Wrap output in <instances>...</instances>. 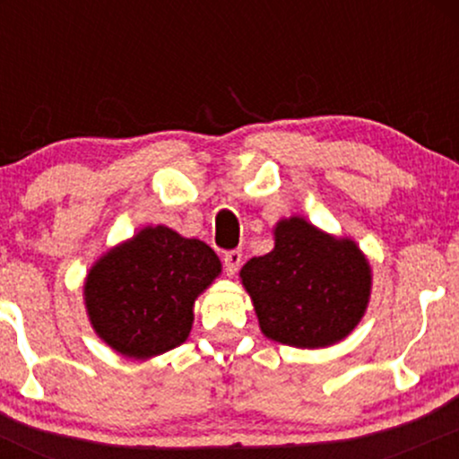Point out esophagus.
<instances>
[{
  "label": "esophagus",
  "instance_id": "esophagus-1",
  "mask_svg": "<svg viewBox=\"0 0 459 459\" xmlns=\"http://www.w3.org/2000/svg\"><path fill=\"white\" fill-rule=\"evenodd\" d=\"M224 272L229 273V276H235L237 270H239L241 265V252L239 250H229L224 255Z\"/></svg>",
  "mask_w": 459,
  "mask_h": 459
}]
</instances>
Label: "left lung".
Wrapping results in <instances>:
<instances>
[{
	"label": "left lung",
	"instance_id": "obj_1",
	"mask_svg": "<svg viewBox=\"0 0 459 459\" xmlns=\"http://www.w3.org/2000/svg\"><path fill=\"white\" fill-rule=\"evenodd\" d=\"M263 334L293 347H325L360 321L371 270L354 241L332 239L302 218L276 226V246L241 267Z\"/></svg>",
	"mask_w": 459,
	"mask_h": 459
}]
</instances>
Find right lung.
Here are the masks:
<instances>
[{
  "mask_svg": "<svg viewBox=\"0 0 459 459\" xmlns=\"http://www.w3.org/2000/svg\"><path fill=\"white\" fill-rule=\"evenodd\" d=\"M220 273L218 255L166 226L140 230L88 273L86 308L108 345L151 358L187 339L194 299Z\"/></svg>",
  "mask_w": 459,
  "mask_h": 459,
  "instance_id": "right-lung-1",
  "label": "right lung"
}]
</instances>
